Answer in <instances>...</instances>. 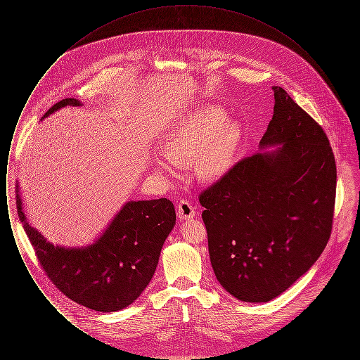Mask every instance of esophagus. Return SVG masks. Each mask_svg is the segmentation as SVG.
Returning <instances> with one entry per match:
<instances>
[{
	"label": "esophagus",
	"mask_w": 360,
	"mask_h": 360,
	"mask_svg": "<svg viewBox=\"0 0 360 360\" xmlns=\"http://www.w3.org/2000/svg\"><path fill=\"white\" fill-rule=\"evenodd\" d=\"M176 214L181 220H188V219H193L195 216V210L188 201L182 200L176 206Z\"/></svg>",
	"instance_id": "1"
}]
</instances>
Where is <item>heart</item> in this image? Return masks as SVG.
<instances>
[{
	"mask_svg": "<svg viewBox=\"0 0 360 360\" xmlns=\"http://www.w3.org/2000/svg\"><path fill=\"white\" fill-rule=\"evenodd\" d=\"M228 116L219 106H209L197 112L179 127L166 144L169 156L158 159L160 170L172 172L175 162H186L200 158V174L204 178L221 175L231 163L238 132L233 127H225Z\"/></svg>",
	"mask_w": 360,
	"mask_h": 360,
	"instance_id": "heart-1",
	"label": "heart"
}]
</instances>
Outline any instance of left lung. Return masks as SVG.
I'll return each mask as SVG.
<instances>
[{
    "label": "left lung",
    "instance_id": "1",
    "mask_svg": "<svg viewBox=\"0 0 360 360\" xmlns=\"http://www.w3.org/2000/svg\"><path fill=\"white\" fill-rule=\"evenodd\" d=\"M260 147L201 191L209 257L240 301L267 302L289 289L330 238L336 160L323 127L279 86Z\"/></svg>",
    "mask_w": 360,
    "mask_h": 360
}]
</instances>
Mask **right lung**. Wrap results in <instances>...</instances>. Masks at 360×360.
<instances>
[{"label":"right lung","mask_w":360,"mask_h":360,"mask_svg":"<svg viewBox=\"0 0 360 360\" xmlns=\"http://www.w3.org/2000/svg\"><path fill=\"white\" fill-rule=\"evenodd\" d=\"M79 105L75 98H65L44 117L63 106ZM18 193V217L43 271L70 300L103 313L127 308L147 288L163 243L175 225L170 200L129 201L91 245L55 247L27 223Z\"/></svg>","instance_id":"1"}]
</instances>
